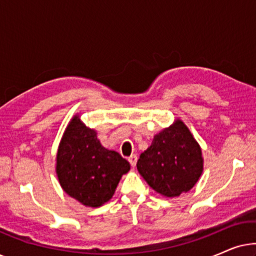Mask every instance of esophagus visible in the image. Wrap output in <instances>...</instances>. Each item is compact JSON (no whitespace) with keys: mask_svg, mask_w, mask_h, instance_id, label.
<instances>
[{"mask_svg":"<svg viewBox=\"0 0 256 256\" xmlns=\"http://www.w3.org/2000/svg\"><path fill=\"white\" fill-rule=\"evenodd\" d=\"M128 160H129V163H130V166H132V168H135V166H136V162H138V156H136V155H132V156L128 158Z\"/></svg>","mask_w":256,"mask_h":256,"instance_id":"esophagus-1","label":"esophagus"}]
</instances>
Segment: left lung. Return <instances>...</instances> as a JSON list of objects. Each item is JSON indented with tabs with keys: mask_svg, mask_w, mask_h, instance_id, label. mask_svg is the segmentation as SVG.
Segmentation results:
<instances>
[{
	"mask_svg": "<svg viewBox=\"0 0 256 256\" xmlns=\"http://www.w3.org/2000/svg\"><path fill=\"white\" fill-rule=\"evenodd\" d=\"M138 170L152 190L166 198L190 191L204 169L202 148L180 118L154 136Z\"/></svg>",
	"mask_w": 256,
	"mask_h": 256,
	"instance_id": "8db88e82",
	"label": "left lung"
}]
</instances>
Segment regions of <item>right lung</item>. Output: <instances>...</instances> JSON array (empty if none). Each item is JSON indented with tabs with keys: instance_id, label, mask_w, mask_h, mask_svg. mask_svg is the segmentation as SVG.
<instances>
[{
	"instance_id": "add662e5",
	"label": "right lung",
	"mask_w": 256,
	"mask_h": 256,
	"mask_svg": "<svg viewBox=\"0 0 256 256\" xmlns=\"http://www.w3.org/2000/svg\"><path fill=\"white\" fill-rule=\"evenodd\" d=\"M96 130L79 114L68 122L56 156V174L62 190L86 208H99L113 197L130 164L120 154L106 149Z\"/></svg>"
}]
</instances>
